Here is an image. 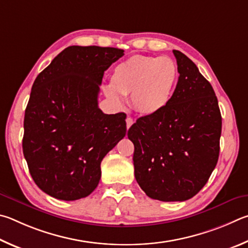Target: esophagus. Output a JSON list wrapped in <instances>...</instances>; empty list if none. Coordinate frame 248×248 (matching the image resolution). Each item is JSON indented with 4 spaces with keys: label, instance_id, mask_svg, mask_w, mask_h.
<instances>
[{
    "label": "esophagus",
    "instance_id": "obj_1",
    "mask_svg": "<svg viewBox=\"0 0 248 248\" xmlns=\"http://www.w3.org/2000/svg\"><path fill=\"white\" fill-rule=\"evenodd\" d=\"M133 123H134V120L132 119V117H127V119H126V127H127V129L132 126Z\"/></svg>",
    "mask_w": 248,
    "mask_h": 248
}]
</instances>
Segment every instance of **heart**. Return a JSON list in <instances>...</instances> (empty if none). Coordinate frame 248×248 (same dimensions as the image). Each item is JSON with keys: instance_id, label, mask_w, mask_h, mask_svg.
Returning a JSON list of instances; mask_svg holds the SVG:
<instances>
[{"instance_id": "b5f03b06", "label": "heart", "mask_w": 248, "mask_h": 248, "mask_svg": "<svg viewBox=\"0 0 248 248\" xmlns=\"http://www.w3.org/2000/svg\"><path fill=\"white\" fill-rule=\"evenodd\" d=\"M179 71L169 56L133 55L116 65L110 78L107 97L116 106L123 104L119 96L129 95V103L142 115H154L166 108L174 93Z\"/></svg>"}]
</instances>
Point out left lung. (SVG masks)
I'll list each match as a JSON object with an SVG mask.
<instances>
[{
    "mask_svg": "<svg viewBox=\"0 0 248 248\" xmlns=\"http://www.w3.org/2000/svg\"><path fill=\"white\" fill-rule=\"evenodd\" d=\"M173 53L180 76L170 102L127 132L137 183L161 202L187 201L206 185L218 162L222 127L210 82L185 54Z\"/></svg>",
    "mask_w": 248,
    "mask_h": 248,
    "instance_id": "left-lung-1",
    "label": "left lung"
}]
</instances>
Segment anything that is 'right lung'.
Returning a JSON list of instances; mask_svg holds the SVG:
<instances>
[{
	"label": "right lung",
	"mask_w": 248,
	"mask_h": 248,
	"mask_svg": "<svg viewBox=\"0 0 248 248\" xmlns=\"http://www.w3.org/2000/svg\"><path fill=\"white\" fill-rule=\"evenodd\" d=\"M116 47L72 46L37 76L25 111L23 153L38 187L61 201L93 192L102 159L126 134V114H104L98 94Z\"/></svg>",
	"instance_id": "obj_1"
}]
</instances>
